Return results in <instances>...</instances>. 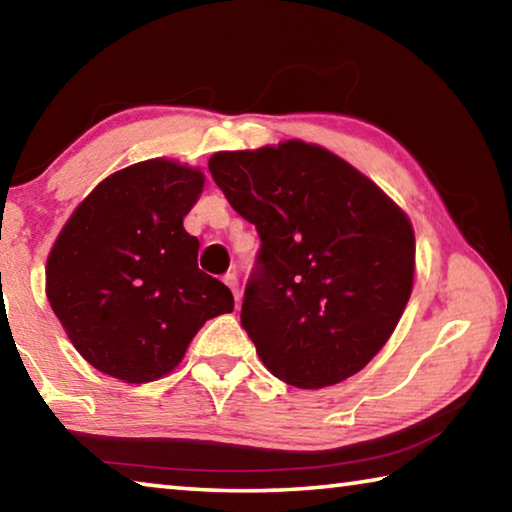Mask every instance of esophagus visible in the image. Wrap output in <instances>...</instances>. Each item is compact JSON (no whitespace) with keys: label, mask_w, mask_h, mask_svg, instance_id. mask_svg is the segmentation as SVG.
Here are the masks:
<instances>
[{"label":"esophagus","mask_w":512,"mask_h":512,"mask_svg":"<svg viewBox=\"0 0 512 512\" xmlns=\"http://www.w3.org/2000/svg\"><path fill=\"white\" fill-rule=\"evenodd\" d=\"M223 282L228 284V289L232 291V296H235V300L239 302V280H237V275L235 273H228L223 277Z\"/></svg>","instance_id":"obj_1"}]
</instances>
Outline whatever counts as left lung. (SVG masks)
<instances>
[{
	"instance_id": "8db88e82",
	"label": "left lung",
	"mask_w": 512,
	"mask_h": 512,
	"mask_svg": "<svg viewBox=\"0 0 512 512\" xmlns=\"http://www.w3.org/2000/svg\"><path fill=\"white\" fill-rule=\"evenodd\" d=\"M207 167L262 241L241 327L264 366L298 388L359 372L411 296L406 214L348 162L300 140L216 153Z\"/></svg>"
}]
</instances>
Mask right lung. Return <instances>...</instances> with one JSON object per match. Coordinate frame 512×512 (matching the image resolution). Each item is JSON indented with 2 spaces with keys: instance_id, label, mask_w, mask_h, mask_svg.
<instances>
[{
  "instance_id": "add662e5",
  "label": "right lung",
  "mask_w": 512,
  "mask_h": 512,
  "mask_svg": "<svg viewBox=\"0 0 512 512\" xmlns=\"http://www.w3.org/2000/svg\"><path fill=\"white\" fill-rule=\"evenodd\" d=\"M203 173L171 160L126 167L76 207L47 259V298L81 357L144 384L185 357L205 320L235 309L230 289L198 268L183 228Z\"/></svg>"
}]
</instances>
